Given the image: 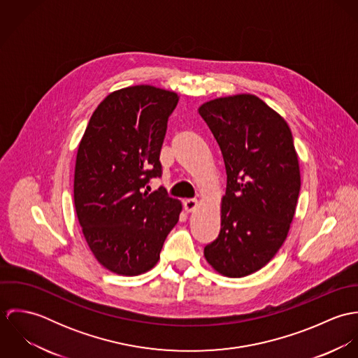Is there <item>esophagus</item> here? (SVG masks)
<instances>
[{
	"instance_id": "34e87169",
	"label": "esophagus",
	"mask_w": 358,
	"mask_h": 358,
	"mask_svg": "<svg viewBox=\"0 0 358 358\" xmlns=\"http://www.w3.org/2000/svg\"><path fill=\"white\" fill-rule=\"evenodd\" d=\"M185 209L187 210V212H193L197 206H199V201L197 200H194V199H189V200H186L185 203Z\"/></svg>"
}]
</instances>
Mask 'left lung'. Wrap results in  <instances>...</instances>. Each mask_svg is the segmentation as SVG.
I'll list each match as a JSON object with an SVG mask.
<instances>
[{
	"label": "left lung",
	"instance_id": "8db88e82",
	"mask_svg": "<svg viewBox=\"0 0 358 358\" xmlns=\"http://www.w3.org/2000/svg\"><path fill=\"white\" fill-rule=\"evenodd\" d=\"M223 155L227 186L220 233L204 256L215 271L240 278L266 266L294 219L301 169L292 132L275 110L251 94L199 107Z\"/></svg>",
	"mask_w": 358,
	"mask_h": 358
}]
</instances>
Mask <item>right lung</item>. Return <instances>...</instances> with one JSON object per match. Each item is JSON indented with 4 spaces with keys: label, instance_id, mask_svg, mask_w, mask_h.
<instances>
[{
    "label": "right lung",
    "instance_id": "obj_1",
    "mask_svg": "<svg viewBox=\"0 0 358 358\" xmlns=\"http://www.w3.org/2000/svg\"><path fill=\"white\" fill-rule=\"evenodd\" d=\"M178 94L134 85L108 94L78 145L74 205L96 260L120 275L153 268L182 203L165 190L142 192L161 176L159 152Z\"/></svg>",
    "mask_w": 358,
    "mask_h": 358
}]
</instances>
